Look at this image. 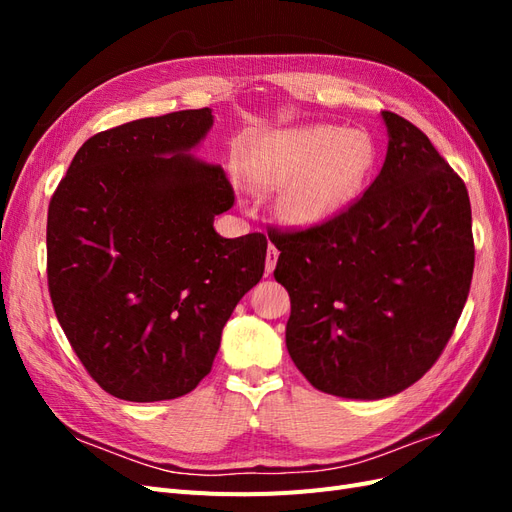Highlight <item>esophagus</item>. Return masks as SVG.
Wrapping results in <instances>:
<instances>
[{
    "mask_svg": "<svg viewBox=\"0 0 512 512\" xmlns=\"http://www.w3.org/2000/svg\"><path fill=\"white\" fill-rule=\"evenodd\" d=\"M277 258H280V252L275 250V245H271V243H269V250H267V262H265V271H267V275H271V273H273V269H275V265H277Z\"/></svg>",
    "mask_w": 512,
    "mask_h": 512,
    "instance_id": "obj_1",
    "label": "esophagus"
}]
</instances>
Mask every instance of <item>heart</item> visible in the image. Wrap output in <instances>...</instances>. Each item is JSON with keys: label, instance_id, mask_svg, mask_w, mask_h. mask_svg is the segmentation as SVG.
Here are the masks:
<instances>
[{"label": "heart", "instance_id": "b5f03b06", "mask_svg": "<svg viewBox=\"0 0 512 512\" xmlns=\"http://www.w3.org/2000/svg\"><path fill=\"white\" fill-rule=\"evenodd\" d=\"M374 160L369 134L312 123L262 136L247 156L245 175L260 190H277L280 220L314 228L352 203Z\"/></svg>", "mask_w": 512, "mask_h": 512}]
</instances>
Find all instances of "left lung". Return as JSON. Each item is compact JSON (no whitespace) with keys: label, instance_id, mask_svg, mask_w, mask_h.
Wrapping results in <instances>:
<instances>
[{"label":"left lung","instance_id":"obj_1","mask_svg":"<svg viewBox=\"0 0 512 512\" xmlns=\"http://www.w3.org/2000/svg\"><path fill=\"white\" fill-rule=\"evenodd\" d=\"M380 117L389 147L363 198L322 226L269 232L290 359L318 391L367 401L438 361L474 271L466 183L410 121Z\"/></svg>","mask_w":512,"mask_h":512}]
</instances>
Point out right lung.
<instances>
[{"label":"right lung","mask_w":512,"mask_h":512,"mask_svg":"<svg viewBox=\"0 0 512 512\" xmlns=\"http://www.w3.org/2000/svg\"><path fill=\"white\" fill-rule=\"evenodd\" d=\"M211 128V108H196L100 132L51 198L55 314L113 397L149 404L196 389L232 309L265 273V235L213 228L235 196L220 164L194 156Z\"/></svg>","instance_id":"1"}]
</instances>
